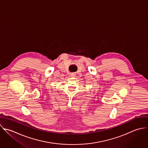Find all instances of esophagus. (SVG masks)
<instances>
[{"mask_svg":"<svg viewBox=\"0 0 148 148\" xmlns=\"http://www.w3.org/2000/svg\"><path fill=\"white\" fill-rule=\"evenodd\" d=\"M75 73H71V74H70V75L71 76V77H73V76H75Z\"/></svg>","mask_w":148,"mask_h":148,"instance_id":"1","label":"esophagus"}]
</instances>
